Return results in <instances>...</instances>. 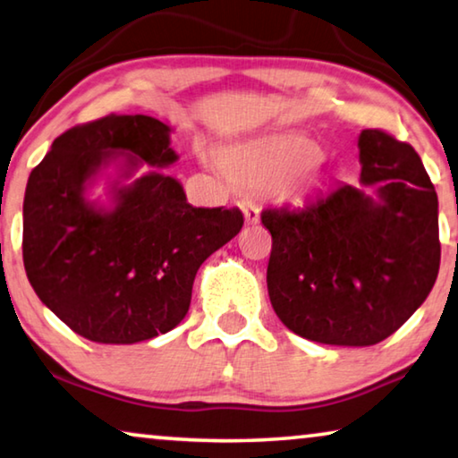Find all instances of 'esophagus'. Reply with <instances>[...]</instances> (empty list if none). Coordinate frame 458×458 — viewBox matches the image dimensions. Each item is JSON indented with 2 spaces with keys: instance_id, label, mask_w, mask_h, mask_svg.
I'll list each match as a JSON object with an SVG mask.
<instances>
[{
  "instance_id": "1",
  "label": "esophagus",
  "mask_w": 458,
  "mask_h": 458,
  "mask_svg": "<svg viewBox=\"0 0 458 458\" xmlns=\"http://www.w3.org/2000/svg\"><path fill=\"white\" fill-rule=\"evenodd\" d=\"M241 208H242V212H244V222L249 224V226H252V224H259V220H260V214H259L257 203H252V201H242V203H241Z\"/></svg>"
}]
</instances>
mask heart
I'll return each instance as SVG.
<instances>
[{
  "instance_id": "heart-1",
  "label": "heart",
  "mask_w": 458,
  "mask_h": 458,
  "mask_svg": "<svg viewBox=\"0 0 458 458\" xmlns=\"http://www.w3.org/2000/svg\"><path fill=\"white\" fill-rule=\"evenodd\" d=\"M320 150L301 136H271L224 150L216 165L236 183L292 195L316 183Z\"/></svg>"
}]
</instances>
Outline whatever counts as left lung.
Here are the masks:
<instances>
[{
	"mask_svg": "<svg viewBox=\"0 0 458 458\" xmlns=\"http://www.w3.org/2000/svg\"><path fill=\"white\" fill-rule=\"evenodd\" d=\"M360 183H340L297 209H265L273 249L267 287L279 320L301 338L371 346L422 306L440 267L438 198L408 142L359 136Z\"/></svg>",
	"mask_w": 458,
	"mask_h": 458,
	"instance_id": "left-lung-1",
	"label": "left lung"
}]
</instances>
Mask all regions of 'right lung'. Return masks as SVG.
<instances>
[{
	"label": "right lung",
	"mask_w": 458,
	"mask_h": 458,
	"mask_svg": "<svg viewBox=\"0 0 458 458\" xmlns=\"http://www.w3.org/2000/svg\"><path fill=\"white\" fill-rule=\"evenodd\" d=\"M171 128L150 115H115L67 130L30 173L21 255L40 301L79 336L134 344L175 328L198 268L241 232L238 208H193L175 177L138 166L177 161ZM110 164L113 208L86 199Z\"/></svg>",
	"instance_id": "obj_1"
}]
</instances>
